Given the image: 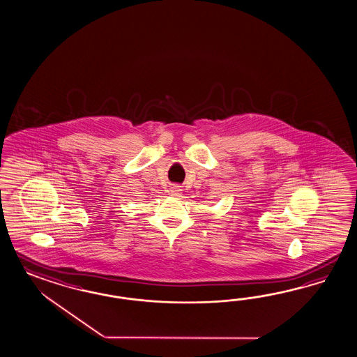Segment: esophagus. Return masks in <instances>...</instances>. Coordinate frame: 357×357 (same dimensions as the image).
Here are the masks:
<instances>
[{"instance_id":"34e87169","label":"esophagus","mask_w":357,"mask_h":357,"mask_svg":"<svg viewBox=\"0 0 357 357\" xmlns=\"http://www.w3.org/2000/svg\"><path fill=\"white\" fill-rule=\"evenodd\" d=\"M181 188H179V185H173L172 188H170V193H172V196H179L181 195Z\"/></svg>"}]
</instances>
